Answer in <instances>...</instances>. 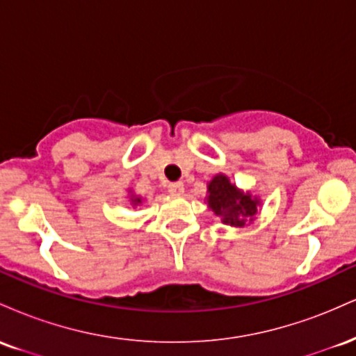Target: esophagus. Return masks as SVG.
<instances>
[{
  "label": "esophagus",
  "instance_id": "34e87169",
  "mask_svg": "<svg viewBox=\"0 0 356 356\" xmlns=\"http://www.w3.org/2000/svg\"><path fill=\"white\" fill-rule=\"evenodd\" d=\"M169 192H170V194H175V195L182 194V192H184V184L182 182H170L169 184Z\"/></svg>",
  "mask_w": 356,
  "mask_h": 356
}]
</instances>
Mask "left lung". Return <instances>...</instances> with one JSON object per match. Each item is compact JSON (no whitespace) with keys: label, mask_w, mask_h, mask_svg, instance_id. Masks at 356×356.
<instances>
[{"label":"left lung","mask_w":356,"mask_h":356,"mask_svg":"<svg viewBox=\"0 0 356 356\" xmlns=\"http://www.w3.org/2000/svg\"><path fill=\"white\" fill-rule=\"evenodd\" d=\"M207 204L216 216L222 218L224 224L244 226L256 214L257 199L241 194L226 175H216L207 186Z\"/></svg>","instance_id":"obj_1"}]
</instances>
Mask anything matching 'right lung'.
<instances>
[{"instance_id":"add662e5","label":"right lung","mask_w":356,"mask_h":356,"mask_svg":"<svg viewBox=\"0 0 356 356\" xmlns=\"http://www.w3.org/2000/svg\"><path fill=\"white\" fill-rule=\"evenodd\" d=\"M132 202H134V204H138V202H140V197H136V199H132Z\"/></svg>"}]
</instances>
